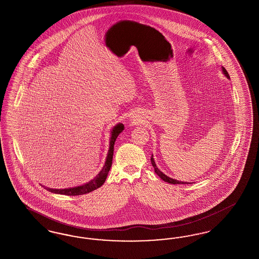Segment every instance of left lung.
Returning <instances> with one entry per match:
<instances>
[{
    "label": "left lung",
    "mask_w": 259,
    "mask_h": 259,
    "mask_svg": "<svg viewBox=\"0 0 259 259\" xmlns=\"http://www.w3.org/2000/svg\"><path fill=\"white\" fill-rule=\"evenodd\" d=\"M222 72L225 74V75L228 77V78H230L229 77V74L227 73V71L225 70V68H223L222 67ZM150 160H151V164H152V166H153V168H154V171L157 174V176L158 177H160L161 179L164 181V182H166V183H169V184H172V185H188V183H184V182H179V181H177V180H174V179H171V178H169V177H167L166 175H164L163 172H161L160 170L157 168V166H156V164H155V162H154V159H153V157H151L150 158Z\"/></svg>",
    "instance_id": "obj_1"
}]
</instances>
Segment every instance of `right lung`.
Instances as JSON below:
<instances>
[{
	"label": "right lung",
	"mask_w": 259,
	"mask_h": 259,
	"mask_svg": "<svg viewBox=\"0 0 259 259\" xmlns=\"http://www.w3.org/2000/svg\"><path fill=\"white\" fill-rule=\"evenodd\" d=\"M124 129V125L122 123L117 124L116 126L113 127L112 131H111V142H110V150L108 152V156L106 159V163L102 169V171L99 172L96 176L95 179H93L91 182H89L88 184L81 186H77L74 188H68V189H52V188H47V190H49L52 193H57V194H63V195H68V196H76V195H82V194H87L89 193L95 189H97L100 186L104 185L107 176L109 174V171L111 169V163H112V155H113V146H114V142L117 138V136L119 135L122 130Z\"/></svg>",
	"instance_id": "right-lung-1"
}]
</instances>
